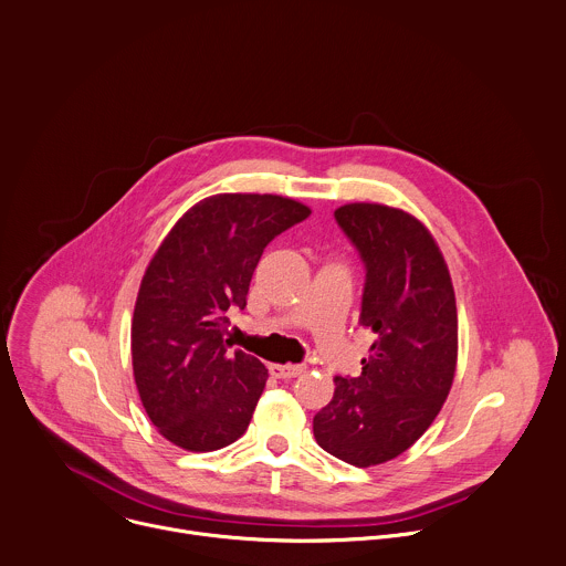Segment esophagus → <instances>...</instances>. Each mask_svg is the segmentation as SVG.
Masks as SVG:
<instances>
[{
    "label": "esophagus",
    "mask_w": 566,
    "mask_h": 566,
    "mask_svg": "<svg viewBox=\"0 0 566 566\" xmlns=\"http://www.w3.org/2000/svg\"><path fill=\"white\" fill-rule=\"evenodd\" d=\"M271 375L277 380H291V378H297V375H302L306 370V366L302 364H271L269 366Z\"/></svg>",
    "instance_id": "obj_1"
}]
</instances>
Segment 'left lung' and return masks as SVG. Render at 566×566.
<instances>
[{"label":"left lung","mask_w":566,"mask_h":566,"mask_svg":"<svg viewBox=\"0 0 566 566\" xmlns=\"http://www.w3.org/2000/svg\"><path fill=\"white\" fill-rule=\"evenodd\" d=\"M335 222L364 269L359 324L375 333L357 378H335L313 418L317 444L353 467L405 453L440 413L455 375L458 308L447 262L413 216L385 205H344Z\"/></svg>","instance_id":"1"}]
</instances>
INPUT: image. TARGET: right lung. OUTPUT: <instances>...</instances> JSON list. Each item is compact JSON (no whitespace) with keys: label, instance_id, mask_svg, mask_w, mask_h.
I'll use <instances>...</instances> for the list:
<instances>
[{"label":"right lung","instance_id":"right-lung-1","mask_svg":"<svg viewBox=\"0 0 566 566\" xmlns=\"http://www.w3.org/2000/svg\"><path fill=\"white\" fill-rule=\"evenodd\" d=\"M311 209L280 196L220 193L188 209L153 255L130 326L133 375L157 431L207 453L244 436L266 366L229 353L227 311L247 306L266 244Z\"/></svg>","mask_w":566,"mask_h":566}]
</instances>
